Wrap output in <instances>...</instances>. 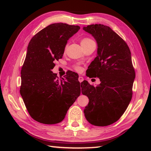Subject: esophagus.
I'll list each match as a JSON object with an SVG mask.
<instances>
[{"label":"esophagus","instance_id":"obj_1","mask_svg":"<svg viewBox=\"0 0 151 151\" xmlns=\"http://www.w3.org/2000/svg\"><path fill=\"white\" fill-rule=\"evenodd\" d=\"M83 81H84V78H83V77H82V76H80L79 77H78V81L80 82H82Z\"/></svg>","mask_w":151,"mask_h":151}]
</instances>
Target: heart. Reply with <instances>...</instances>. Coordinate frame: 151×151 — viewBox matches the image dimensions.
Masks as SVG:
<instances>
[{"label":"heart","mask_w":151,"mask_h":151,"mask_svg":"<svg viewBox=\"0 0 151 151\" xmlns=\"http://www.w3.org/2000/svg\"><path fill=\"white\" fill-rule=\"evenodd\" d=\"M92 43H95V41L93 40L91 38H89V37H83L81 39V44L82 47L84 48L86 46L89 45H91ZM67 45H66V46L65 47V50H66L67 49ZM76 70H78V71H80V70H81V68L80 67H76Z\"/></svg>","instance_id":"obj_1"}]
</instances>
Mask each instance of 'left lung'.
<instances>
[{
  "instance_id": "obj_1",
  "label": "left lung",
  "mask_w": 151,
  "mask_h": 151,
  "mask_svg": "<svg viewBox=\"0 0 151 151\" xmlns=\"http://www.w3.org/2000/svg\"><path fill=\"white\" fill-rule=\"evenodd\" d=\"M83 30L94 37L98 45L97 56L86 73L101 81L97 86L86 81L81 83L82 94L89 99L84 113L91 124L108 126L119 119L132 99L136 74L131 52L127 43L108 26L91 24Z\"/></svg>"
}]
</instances>
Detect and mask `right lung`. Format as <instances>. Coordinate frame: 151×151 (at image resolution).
I'll list each match as a JSON object with an SVG mask.
<instances>
[{"mask_svg": "<svg viewBox=\"0 0 151 151\" xmlns=\"http://www.w3.org/2000/svg\"><path fill=\"white\" fill-rule=\"evenodd\" d=\"M65 23L50 24L37 32L28 44L21 68L20 93L31 117L53 124L62 121L81 94L78 75L69 72L65 78L52 69L61 59L67 41L80 29Z\"/></svg>", "mask_w": 151, "mask_h": 151, "instance_id": "obj_1", "label": "right lung"}]
</instances>
